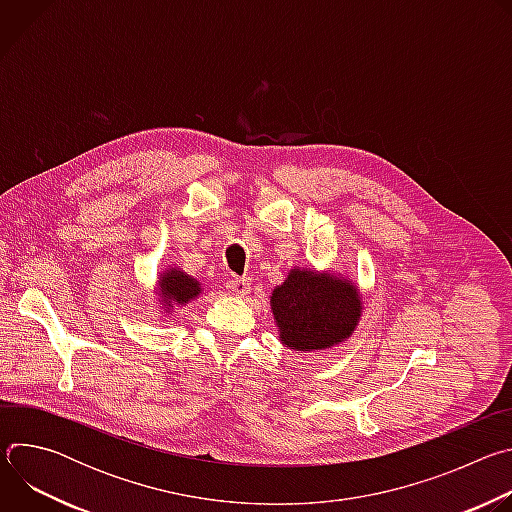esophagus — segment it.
<instances>
[{
  "label": "esophagus",
  "instance_id": "1",
  "mask_svg": "<svg viewBox=\"0 0 512 512\" xmlns=\"http://www.w3.org/2000/svg\"><path fill=\"white\" fill-rule=\"evenodd\" d=\"M227 289L231 291L233 296L245 298L249 294V289H251V281L247 277H233V279L227 281Z\"/></svg>",
  "mask_w": 512,
  "mask_h": 512
}]
</instances>
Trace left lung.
I'll use <instances>...</instances> for the list:
<instances>
[{"label":"left lung","mask_w":512,"mask_h":512,"mask_svg":"<svg viewBox=\"0 0 512 512\" xmlns=\"http://www.w3.org/2000/svg\"><path fill=\"white\" fill-rule=\"evenodd\" d=\"M279 338L294 350H322L348 338L360 318L358 291L346 279L291 269L271 294Z\"/></svg>","instance_id":"left-lung-1"}]
</instances>
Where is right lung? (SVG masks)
Listing matches in <instances>:
<instances>
[{"label": "right lung", "instance_id": "1", "mask_svg": "<svg viewBox=\"0 0 512 512\" xmlns=\"http://www.w3.org/2000/svg\"><path fill=\"white\" fill-rule=\"evenodd\" d=\"M198 294H200V283L194 277L186 275L184 271L168 269L160 277V298H162L164 306L188 304Z\"/></svg>", "mask_w": 512, "mask_h": 512}]
</instances>
